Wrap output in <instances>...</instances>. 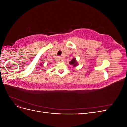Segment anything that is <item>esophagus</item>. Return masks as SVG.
Masks as SVG:
<instances>
[{"instance_id": "esophagus-1", "label": "esophagus", "mask_w": 127, "mask_h": 127, "mask_svg": "<svg viewBox=\"0 0 127 127\" xmlns=\"http://www.w3.org/2000/svg\"><path fill=\"white\" fill-rule=\"evenodd\" d=\"M58 60L59 61H62V58H61V57H59L58 58Z\"/></svg>"}]
</instances>
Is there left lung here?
<instances>
[{"label":"left lung","mask_w":127,"mask_h":127,"mask_svg":"<svg viewBox=\"0 0 127 127\" xmlns=\"http://www.w3.org/2000/svg\"><path fill=\"white\" fill-rule=\"evenodd\" d=\"M69 64H72L74 65V67H76L77 66V62L76 59L75 58H73L70 62H69Z\"/></svg>","instance_id":"8db88e82"}]
</instances>
